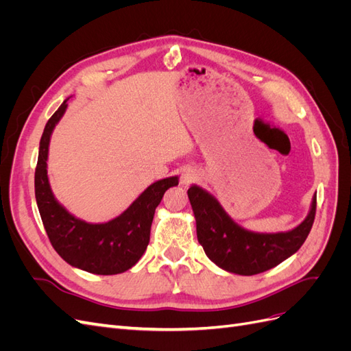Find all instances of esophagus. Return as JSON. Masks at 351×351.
Listing matches in <instances>:
<instances>
[{
	"mask_svg": "<svg viewBox=\"0 0 351 351\" xmlns=\"http://www.w3.org/2000/svg\"><path fill=\"white\" fill-rule=\"evenodd\" d=\"M197 178H199V176L196 173V169L186 168L184 171H183V174H182V184L184 187H187V186H190L192 183L197 182Z\"/></svg>",
	"mask_w": 351,
	"mask_h": 351,
	"instance_id": "34e87169",
	"label": "esophagus"
}]
</instances>
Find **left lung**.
<instances>
[{"instance_id":"1","label":"left lung","mask_w":351,"mask_h":351,"mask_svg":"<svg viewBox=\"0 0 351 351\" xmlns=\"http://www.w3.org/2000/svg\"><path fill=\"white\" fill-rule=\"evenodd\" d=\"M197 240L217 267L237 275H254L277 267L302 247L313 226L316 195L307 217L290 231L254 232L232 219L215 196L196 184L187 190Z\"/></svg>"}]
</instances>
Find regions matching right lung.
I'll list each match as a JSON object with an SVG mask.
<instances>
[{
	"label": "right lung",
	"instance_id": "obj_1",
	"mask_svg": "<svg viewBox=\"0 0 351 351\" xmlns=\"http://www.w3.org/2000/svg\"><path fill=\"white\" fill-rule=\"evenodd\" d=\"M67 101L48 120L39 143L35 171V196L52 247L69 265L97 275L125 272L139 262L149 244L156 206L178 177L158 180L137 196L123 214L102 224L76 218L56 199L48 178L51 134L67 110Z\"/></svg>",
	"mask_w": 351,
	"mask_h": 351
}]
</instances>
